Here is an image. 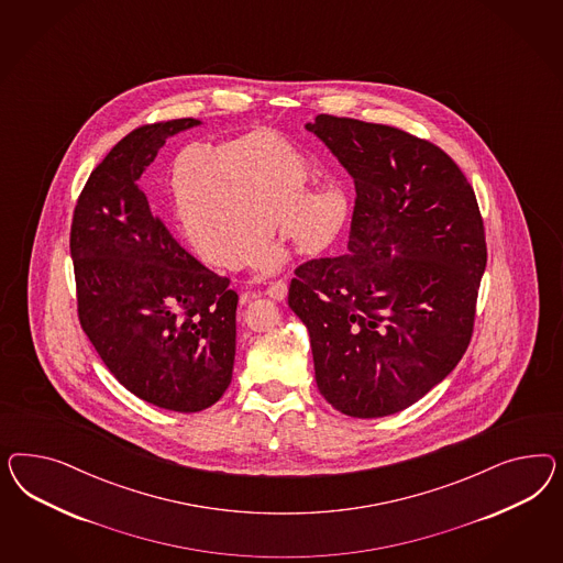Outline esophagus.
<instances>
[{
	"label": "esophagus",
	"mask_w": 563,
	"mask_h": 563,
	"mask_svg": "<svg viewBox=\"0 0 563 563\" xmlns=\"http://www.w3.org/2000/svg\"><path fill=\"white\" fill-rule=\"evenodd\" d=\"M287 290H289V285H287V280H274L273 285L266 289V295L268 297H273L276 301H283L285 297H287Z\"/></svg>",
	"instance_id": "34e87169"
}]
</instances>
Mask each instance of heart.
Instances as JSON below:
<instances>
[{
    "mask_svg": "<svg viewBox=\"0 0 563 563\" xmlns=\"http://www.w3.org/2000/svg\"><path fill=\"white\" fill-rule=\"evenodd\" d=\"M309 175L306 156L271 130L210 146L188 142L167 161L170 217L205 264L276 273L285 254L268 239L274 221L280 238L306 257L322 254L346 221V191L336 184L307 189Z\"/></svg>",
    "mask_w": 563,
    "mask_h": 563,
    "instance_id": "b5f03b06",
    "label": "heart"
}]
</instances>
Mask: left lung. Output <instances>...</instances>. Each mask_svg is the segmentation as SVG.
Here are the masks:
<instances>
[{"instance_id":"obj_1","label":"left lung","mask_w":563,"mask_h":563,"mask_svg":"<svg viewBox=\"0 0 563 563\" xmlns=\"http://www.w3.org/2000/svg\"><path fill=\"white\" fill-rule=\"evenodd\" d=\"M200 121L132 130L90 173L71 217L80 325L109 372L161 409L198 412L231 384L238 292L151 212L137 179L167 137Z\"/></svg>"}]
</instances>
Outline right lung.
<instances>
[{
  "mask_svg": "<svg viewBox=\"0 0 563 563\" xmlns=\"http://www.w3.org/2000/svg\"><path fill=\"white\" fill-rule=\"evenodd\" d=\"M355 181L349 254L295 268L289 307L309 330L316 382L336 410L409 409L468 349L487 264L473 186L429 140L318 115L306 125Z\"/></svg>",
  "mask_w": 563,
  "mask_h": 563,
  "instance_id": "add662e5",
  "label": "right lung"
}]
</instances>
